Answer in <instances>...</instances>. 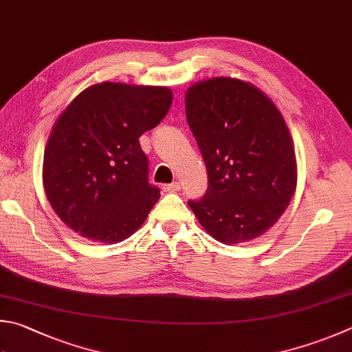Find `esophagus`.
Returning a JSON list of instances; mask_svg holds the SVG:
<instances>
[{"instance_id":"1","label":"esophagus","mask_w":352,"mask_h":352,"mask_svg":"<svg viewBox=\"0 0 352 352\" xmlns=\"http://www.w3.org/2000/svg\"><path fill=\"white\" fill-rule=\"evenodd\" d=\"M164 190L168 191V193H175V191L181 190V184L179 182H173V184H168V185H164Z\"/></svg>"}]
</instances>
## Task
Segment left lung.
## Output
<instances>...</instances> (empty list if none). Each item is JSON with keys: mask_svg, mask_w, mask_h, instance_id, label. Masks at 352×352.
Listing matches in <instances>:
<instances>
[{"mask_svg": "<svg viewBox=\"0 0 352 352\" xmlns=\"http://www.w3.org/2000/svg\"><path fill=\"white\" fill-rule=\"evenodd\" d=\"M185 113L208 173L207 193L188 202L199 223L225 245L262 236L297 187L294 144L280 110L251 82L217 76L190 85Z\"/></svg>", "mask_w": 352, "mask_h": 352, "instance_id": "1", "label": "left lung"}]
</instances>
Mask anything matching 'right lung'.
Here are the masks:
<instances>
[{
  "mask_svg": "<svg viewBox=\"0 0 352 352\" xmlns=\"http://www.w3.org/2000/svg\"><path fill=\"white\" fill-rule=\"evenodd\" d=\"M171 102L168 87L104 81L59 115L44 150L43 185L75 233L111 245L145 222L161 190L148 184L139 136L162 121Z\"/></svg>",
  "mask_w": 352,
  "mask_h": 352,
  "instance_id": "right-lung-1",
  "label": "right lung"
}]
</instances>
